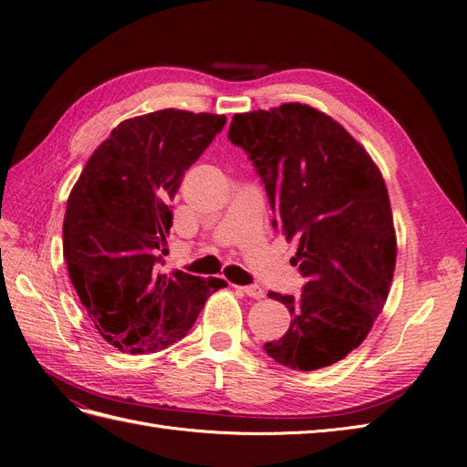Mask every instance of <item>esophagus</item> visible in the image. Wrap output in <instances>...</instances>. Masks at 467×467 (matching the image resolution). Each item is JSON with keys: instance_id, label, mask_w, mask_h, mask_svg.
<instances>
[{"instance_id": "obj_1", "label": "esophagus", "mask_w": 467, "mask_h": 467, "mask_svg": "<svg viewBox=\"0 0 467 467\" xmlns=\"http://www.w3.org/2000/svg\"><path fill=\"white\" fill-rule=\"evenodd\" d=\"M240 290H243L246 296H250V298H255V300H262V298L265 296V292H264V288H262V286H257V285H248V286H240Z\"/></svg>"}]
</instances>
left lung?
<instances>
[{"mask_svg":"<svg viewBox=\"0 0 467 467\" xmlns=\"http://www.w3.org/2000/svg\"><path fill=\"white\" fill-rule=\"evenodd\" d=\"M229 140L248 153L275 213L298 238L300 296L269 292L288 307V331L265 342L279 364L314 371L358 348L381 314L396 265L385 181L369 153L335 119L302 103L238 113Z\"/></svg>","mask_w":467,"mask_h":467,"instance_id":"1","label":"left lung"}]
</instances>
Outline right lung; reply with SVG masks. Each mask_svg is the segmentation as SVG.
Segmentation results:
<instances>
[{"instance_id": "1", "label": "right lung", "mask_w": 467, "mask_h": 467, "mask_svg": "<svg viewBox=\"0 0 467 467\" xmlns=\"http://www.w3.org/2000/svg\"><path fill=\"white\" fill-rule=\"evenodd\" d=\"M224 115L161 109L117 125L67 200L63 255L98 333L129 354L181 340L223 279L161 271L171 200Z\"/></svg>"}]
</instances>
